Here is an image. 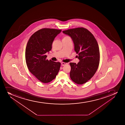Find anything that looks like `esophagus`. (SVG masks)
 <instances>
[{
	"label": "esophagus",
	"instance_id": "obj_1",
	"mask_svg": "<svg viewBox=\"0 0 125 125\" xmlns=\"http://www.w3.org/2000/svg\"><path fill=\"white\" fill-rule=\"evenodd\" d=\"M61 64H62V66H65L66 65H67L68 63H64V62H62Z\"/></svg>",
	"mask_w": 125,
	"mask_h": 125
}]
</instances>
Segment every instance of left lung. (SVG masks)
<instances>
[{
  "mask_svg": "<svg viewBox=\"0 0 125 125\" xmlns=\"http://www.w3.org/2000/svg\"><path fill=\"white\" fill-rule=\"evenodd\" d=\"M63 32L71 37L80 60L77 64L70 63L71 79L77 84H83L94 75L99 67L100 52L97 42L91 32L84 28L70 29Z\"/></svg>",
  "mask_w": 125,
  "mask_h": 125,
  "instance_id": "obj_1",
  "label": "left lung"
}]
</instances>
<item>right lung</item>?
I'll return each mask as SVG.
<instances>
[{"instance_id":"obj_1","label":"right lung","mask_w":125,"mask_h":125,"mask_svg":"<svg viewBox=\"0 0 125 125\" xmlns=\"http://www.w3.org/2000/svg\"><path fill=\"white\" fill-rule=\"evenodd\" d=\"M61 31L49 28L40 29L32 35L26 45L25 59L28 68L42 83L53 80L60 69V63L48 60L46 53L51 50L54 38Z\"/></svg>"}]
</instances>
